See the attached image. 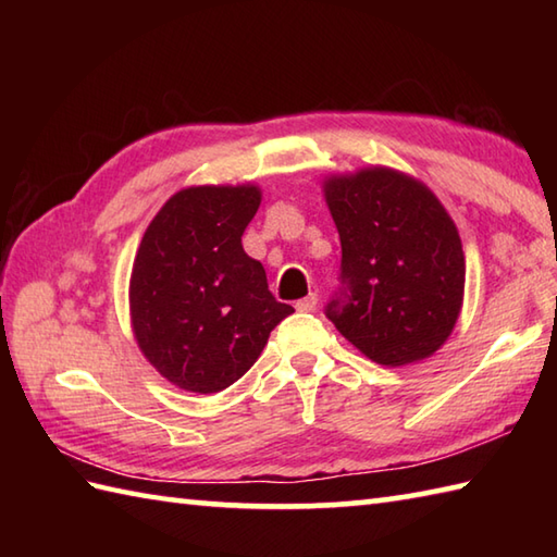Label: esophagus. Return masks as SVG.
<instances>
[{"label":"esophagus","mask_w":557,"mask_h":557,"mask_svg":"<svg viewBox=\"0 0 557 557\" xmlns=\"http://www.w3.org/2000/svg\"><path fill=\"white\" fill-rule=\"evenodd\" d=\"M315 306H318V294H309V297H304V299L297 301V311L311 313V311H315Z\"/></svg>","instance_id":"obj_1"}]
</instances>
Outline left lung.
Wrapping results in <instances>:
<instances>
[{
	"label": "left lung",
	"instance_id": "left-lung-1",
	"mask_svg": "<svg viewBox=\"0 0 557 557\" xmlns=\"http://www.w3.org/2000/svg\"><path fill=\"white\" fill-rule=\"evenodd\" d=\"M342 287L325 315L371 361L417 363L445 345L465 299L459 232L429 186L387 168L323 184Z\"/></svg>",
	"mask_w": 557,
	"mask_h": 557
}]
</instances>
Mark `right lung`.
<instances>
[{
	"mask_svg": "<svg viewBox=\"0 0 557 557\" xmlns=\"http://www.w3.org/2000/svg\"><path fill=\"white\" fill-rule=\"evenodd\" d=\"M258 206L253 184L182 188L138 246L128 285L134 335L158 373L186 393L239 381L272 327L294 313L242 246Z\"/></svg>",
	"mask_w": 557,
	"mask_h": 557,
	"instance_id": "right-lung-1",
	"label": "right lung"
}]
</instances>
